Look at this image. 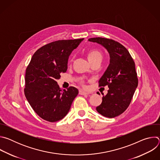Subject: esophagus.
Masks as SVG:
<instances>
[{
    "label": "esophagus",
    "mask_w": 160,
    "mask_h": 160,
    "mask_svg": "<svg viewBox=\"0 0 160 160\" xmlns=\"http://www.w3.org/2000/svg\"><path fill=\"white\" fill-rule=\"evenodd\" d=\"M79 94H80V95H83V96H84V95H87V94H88V93L87 92H85V91H83V90H79Z\"/></svg>",
    "instance_id": "34e87169"
}]
</instances>
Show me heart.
Segmentation results:
<instances>
[{"mask_svg": "<svg viewBox=\"0 0 160 160\" xmlns=\"http://www.w3.org/2000/svg\"><path fill=\"white\" fill-rule=\"evenodd\" d=\"M87 59L89 62H92L96 59H102V53L101 52L97 49H91L88 51L87 53Z\"/></svg>", "mask_w": 160, "mask_h": 160, "instance_id": "heart-1", "label": "heart"}]
</instances>
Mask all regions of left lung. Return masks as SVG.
Masks as SVG:
<instances>
[{"mask_svg": "<svg viewBox=\"0 0 160 160\" xmlns=\"http://www.w3.org/2000/svg\"><path fill=\"white\" fill-rule=\"evenodd\" d=\"M88 41L101 44L109 54V64L99 81V87L108 85L109 90L96 110L105 117L115 118L127 109L138 87L135 62L128 50L115 40L96 37Z\"/></svg>", "mask_w": 160, "mask_h": 160, "instance_id": "left-lung-1", "label": "left lung"}]
</instances>
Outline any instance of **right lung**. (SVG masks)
<instances>
[{
	"instance_id": "1",
	"label": "right lung",
	"mask_w": 160,
	"mask_h": 160,
	"mask_svg": "<svg viewBox=\"0 0 160 160\" xmlns=\"http://www.w3.org/2000/svg\"><path fill=\"white\" fill-rule=\"evenodd\" d=\"M83 40H61L45 45L34 53L27 68L25 95L44 120L56 122L62 119L78 94L74 87L61 89L56 80L66 72L70 55Z\"/></svg>"
}]
</instances>
